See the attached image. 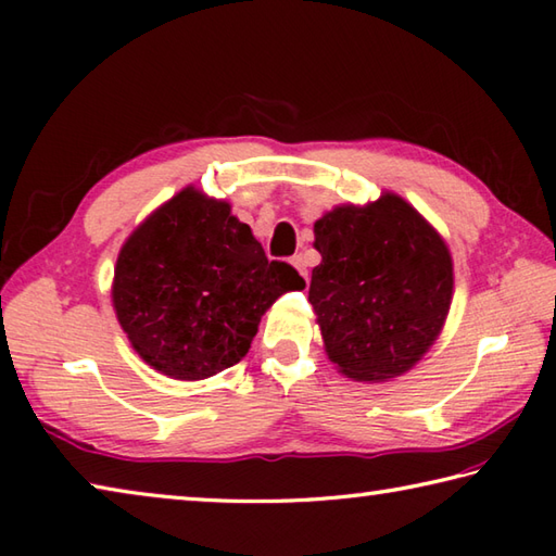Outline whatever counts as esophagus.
<instances>
[{"label": "esophagus", "mask_w": 556, "mask_h": 556, "mask_svg": "<svg viewBox=\"0 0 556 556\" xmlns=\"http://www.w3.org/2000/svg\"><path fill=\"white\" fill-rule=\"evenodd\" d=\"M291 265H294V267L299 269V275L308 281V269H306V260H304V255H294V257H291Z\"/></svg>", "instance_id": "obj_1"}]
</instances>
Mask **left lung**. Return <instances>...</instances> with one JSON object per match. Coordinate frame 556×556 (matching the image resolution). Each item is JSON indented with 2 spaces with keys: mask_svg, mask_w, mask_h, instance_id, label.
<instances>
[{
  "mask_svg": "<svg viewBox=\"0 0 556 556\" xmlns=\"http://www.w3.org/2000/svg\"><path fill=\"white\" fill-rule=\"evenodd\" d=\"M308 301L342 375L379 381L408 371L440 336L452 301V257L396 194L338 206L316 220Z\"/></svg>",
  "mask_w": 556,
  "mask_h": 556,
  "instance_id": "left-lung-1",
  "label": "left lung"
}]
</instances>
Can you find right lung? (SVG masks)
<instances>
[{
	"label": "right lung",
	"mask_w": 556,
	"mask_h": 556,
	"mask_svg": "<svg viewBox=\"0 0 556 556\" xmlns=\"http://www.w3.org/2000/svg\"><path fill=\"white\" fill-rule=\"evenodd\" d=\"M304 287L294 267L267 260L226 201L187 187L121 248L111 294L138 355L167 377L197 381L238 365L262 313Z\"/></svg>",
	"instance_id": "1"
}]
</instances>
